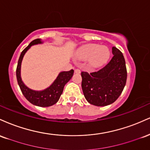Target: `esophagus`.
<instances>
[{
	"label": "esophagus",
	"instance_id": "esophagus-1",
	"mask_svg": "<svg viewBox=\"0 0 150 150\" xmlns=\"http://www.w3.org/2000/svg\"><path fill=\"white\" fill-rule=\"evenodd\" d=\"M75 73H80V70L78 68H75Z\"/></svg>",
	"mask_w": 150,
	"mask_h": 150
}]
</instances>
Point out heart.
I'll use <instances>...</instances> for the list:
<instances>
[{
	"instance_id": "heart-1",
	"label": "heart",
	"mask_w": 150,
	"mask_h": 150,
	"mask_svg": "<svg viewBox=\"0 0 150 150\" xmlns=\"http://www.w3.org/2000/svg\"><path fill=\"white\" fill-rule=\"evenodd\" d=\"M77 58L82 61L91 59V64L94 66H99L107 61L109 56V51L105 46L97 44H87L79 50Z\"/></svg>"
}]
</instances>
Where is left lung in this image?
<instances>
[{
  "label": "left lung",
  "mask_w": 150,
  "mask_h": 150,
  "mask_svg": "<svg viewBox=\"0 0 150 150\" xmlns=\"http://www.w3.org/2000/svg\"><path fill=\"white\" fill-rule=\"evenodd\" d=\"M113 56L102 68L95 72L82 71V88L89 104L104 106L119 97L127 80L125 58L119 49L112 47Z\"/></svg>",
  "instance_id": "1"
}]
</instances>
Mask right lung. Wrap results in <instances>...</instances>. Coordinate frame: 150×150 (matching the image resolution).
Masks as SVG:
<instances>
[{"label": "right lung", "mask_w": 150, "mask_h": 150, "mask_svg": "<svg viewBox=\"0 0 150 150\" xmlns=\"http://www.w3.org/2000/svg\"><path fill=\"white\" fill-rule=\"evenodd\" d=\"M40 43H42V42L39 39H34L22 51L18 60V66H17L16 76L20 88L26 99L32 104L36 105V106H41V107H47V106H51L55 104L58 101L63 93L65 85L73 77L74 70L72 69L69 71L61 72L58 75L54 82L45 90L34 91L29 89L22 82L21 77H20V67H21L22 60L26 51L30 49L31 46L40 44Z\"/></svg>", "instance_id": "1"}]
</instances>
